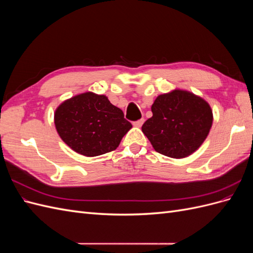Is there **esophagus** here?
Wrapping results in <instances>:
<instances>
[{
	"mask_svg": "<svg viewBox=\"0 0 253 253\" xmlns=\"http://www.w3.org/2000/svg\"><path fill=\"white\" fill-rule=\"evenodd\" d=\"M143 122H144V119L142 118V119H139V120H137V121H134L133 122V126H137V127H140L142 126Z\"/></svg>",
	"mask_w": 253,
	"mask_h": 253,
	"instance_id": "esophagus-1",
	"label": "esophagus"
}]
</instances>
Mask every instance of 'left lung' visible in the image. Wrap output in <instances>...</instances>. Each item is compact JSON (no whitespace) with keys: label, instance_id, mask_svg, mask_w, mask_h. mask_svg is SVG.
<instances>
[{"label":"left lung","instance_id":"obj_1","mask_svg":"<svg viewBox=\"0 0 253 253\" xmlns=\"http://www.w3.org/2000/svg\"><path fill=\"white\" fill-rule=\"evenodd\" d=\"M153 116L141 129L154 150L172 158L194 153L208 136L213 121L210 105L187 90L159 95L152 105Z\"/></svg>","mask_w":253,"mask_h":253}]
</instances>
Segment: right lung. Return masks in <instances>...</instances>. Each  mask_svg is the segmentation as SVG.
Returning <instances> with one entry per match:
<instances>
[{
    "label": "right lung",
    "instance_id": "add662e5",
    "mask_svg": "<svg viewBox=\"0 0 253 253\" xmlns=\"http://www.w3.org/2000/svg\"><path fill=\"white\" fill-rule=\"evenodd\" d=\"M55 126L68 147L87 157L116 150L132 127L124 112L108 97L89 91L60 104L55 113Z\"/></svg>",
    "mask_w": 253,
    "mask_h": 253
}]
</instances>
